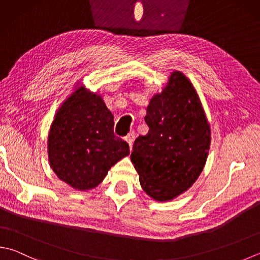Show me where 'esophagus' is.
I'll return each instance as SVG.
<instances>
[{"label": "esophagus", "instance_id": "esophagus-1", "mask_svg": "<svg viewBox=\"0 0 260 260\" xmlns=\"http://www.w3.org/2000/svg\"><path fill=\"white\" fill-rule=\"evenodd\" d=\"M135 138H136V134H135V131H130L129 134H128V136L125 137V140H126V143L129 144V146H130V149L132 148V145H134Z\"/></svg>", "mask_w": 260, "mask_h": 260}]
</instances>
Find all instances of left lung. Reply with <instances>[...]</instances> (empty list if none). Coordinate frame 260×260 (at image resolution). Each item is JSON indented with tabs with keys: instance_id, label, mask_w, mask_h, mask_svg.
Masks as SVG:
<instances>
[{
	"instance_id": "obj_1",
	"label": "left lung",
	"mask_w": 260,
	"mask_h": 260,
	"mask_svg": "<svg viewBox=\"0 0 260 260\" xmlns=\"http://www.w3.org/2000/svg\"><path fill=\"white\" fill-rule=\"evenodd\" d=\"M145 121L149 131L135 140L131 161L145 192L169 202L199 178L212 139L202 102L182 72L171 73L163 91L153 96Z\"/></svg>"
}]
</instances>
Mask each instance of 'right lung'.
Masks as SVG:
<instances>
[{
  "mask_svg": "<svg viewBox=\"0 0 260 260\" xmlns=\"http://www.w3.org/2000/svg\"><path fill=\"white\" fill-rule=\"evenodd\" d=\"M113 119L101 95L76 87L48 132V160L58 179L76 190L94 189L129 155V145L114 135Z\"/></svg>",
  "mask_w": 260,
  "mask_h": 260,
  "instance_id": "right-lung-1",
  "label": "right lung"
}]
</instances>
